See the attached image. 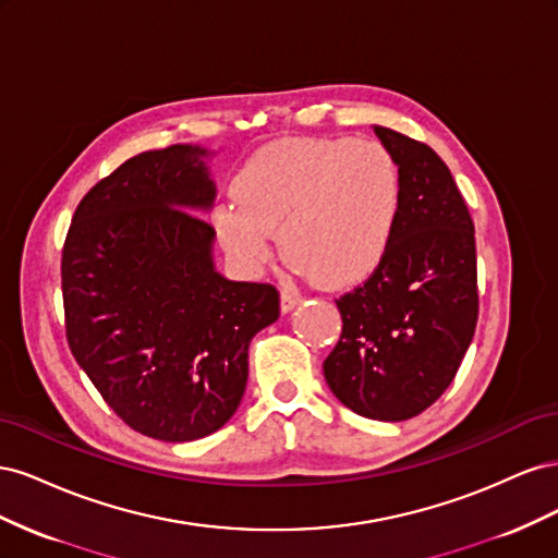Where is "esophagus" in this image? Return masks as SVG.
<instances>
[{"instance_id": "obj_1", "label": "esophagus", "mask_w": 558, "mask_h": 558, "mask_svg": "<svg viewBox=\"0 0 558 558\" xmlns=\"http://www.w3.org/2000/svg\"><path fill=\"white\" fill-rule=\"evenodd\" d=\"M300 302H302V295L295 289H291V286H283V289H281V312L295 310Z\"/></svg>"}]
</instances>
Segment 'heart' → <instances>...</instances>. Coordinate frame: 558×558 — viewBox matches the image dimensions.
<instances>
[{"label":"heart","instance_id":"1","mask_svg":"<svg viewBox=\"0 0 558 558\" xmlns=\"http://www.w3.org/2000/svg\"><path fill=\"white\" fill-rule=\"evenodd\" d=\"M238 199L214 207V230L248 267L281 256L320 286L365 279L391 246L402 205V174L373 140H289L265 146L234 179Z\"/></svg>","mask_w":558,"mask_h":558}]
</instances>
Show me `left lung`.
<instances>
[{"instance_id": "8db88e82", "label": "left lung", "mask_w": 558, "mask_h": 558, "mask_svg": "<svg viewBox=\"0 0 558 558\" xmlns=\"http://www.w3.org/2000/svg\"><path fill=\"white\" fill-rule=\"evenodd\" d=\"M375 134L400 167V216L375 272L335 300L342 335L324 375L356 414L404 421L447 391L475 335V226L430 146L381 125Z\"/></svg>"}]
</instances>
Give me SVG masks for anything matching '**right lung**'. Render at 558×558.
I'll use <instances>...</instances> for the list:
<instances>
[{
    "label": "right lung",
    "mask_w": 558,
    "mask_h": 558,
    "mask_svg": "<svg viewBox=\"0 0 558 558\" xmlns=\"http://www.w3.org/2000/svg\"><path fill=\"white\" fill-rule=\"evenodd\" d=\"M199 146L125 160L83 195L62 246L66 342L125 424L191 442L240 408L251 337L279 318L272 283L214 269V183ZM192 211L189 213L187 209Z\"/></svg>",
    "instance_id": "obj_1"
}]
</instances>
